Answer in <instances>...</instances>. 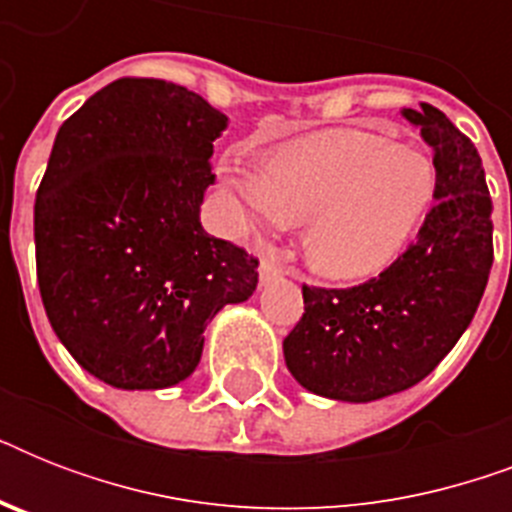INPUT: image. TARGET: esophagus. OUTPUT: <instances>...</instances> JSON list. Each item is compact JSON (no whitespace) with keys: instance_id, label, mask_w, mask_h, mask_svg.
Here are the masks:
<instances>
[{"instance_id":"esophagus-1","label":"esophagus","mask_w":512,"mask_h":512,"mask_svg":"<svg viewBox=\"0 0 512 512\" xmlns=\"http://www.w3.org/2000/svg\"><path fill=\"white\" fill-rule=\"evenodd\" d=\"M281 276H284V268L279 263H273V260H263L260 263V281L263 284H271V281L281 279Z\"/></svg>"}]
</instances>
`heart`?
<instances>
[{"instance_id":"obj_1","label":"heart","mask_w":512,"mask_h":512,"mask_svg":"<svg viewBox=\"0 0 512 512\" xmlns=\"http://www.w3.org/2000/svg\"><path fill=\"white\" fill-rule=\"evenodd\" d=\"M223 183L249 223H305L313 271L356 284L388 271L412 244L436 196V167L420 148L335 130L273 154L263 172L225 164Z\"/></svg>"}]
</instances>
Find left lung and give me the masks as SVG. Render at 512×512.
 Listing matches in <instances>:
<instances>
[{
  "label": "left lung",
  "mask_w": 512,
  "mask_h": 512,
  "mask_svg": "<svg viewBox=\"0 0 512 512\" xmlns=\"http://www.w3.org/2000/svg\"><path fill=\"white\" fill-rule=\"evenodd\" d=\"M433 151L436 204L417 241L377 279L303 287L284 361L316 396L369 404L409 390L470 327L492 271V199L476 146L438 108H401Z\"/></svg>",
  "instance_id": "8db88e82"
}]
</instances>
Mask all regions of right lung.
<instances>
[{
	"label": "right lung",
	"mask_w": 512,
	"mask_h": 512,
	"mask_svg": "<svg viewBox=\"0 0 512 512\" xmlns=\"http://www.w3.org/2000/svg\"><path fill=\"white\" fill-rule=\"evenodd\" d=\"M217 108L162 79H119L55 135L36 191V276L63 348L111 388L191 377L204 329L257 287V260L201 228Z\"/></svg>",
	"instance_id": "obj_1"
}]
</instances>
